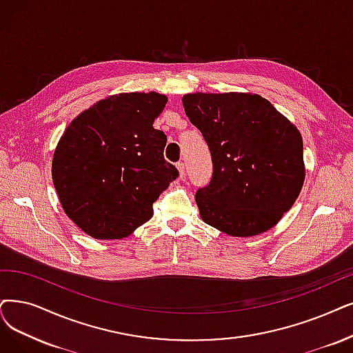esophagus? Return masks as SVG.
<instances>
[{"label":"esophagus","mask_w":353,"mask_h":353,"mask_svg":"<svg viewBox=\"0 0 353 353\" xmlns=\"http://www.w3.org/2000/svg\"><path fill=\"white\" fill-rule=\"evenodd\" d=\"M176 168H178V171H179V176H181V178L184 176V175H185V165L182 163V162H178V163H176Z\"/></svg>","instance_id":"1"}]
</instances>
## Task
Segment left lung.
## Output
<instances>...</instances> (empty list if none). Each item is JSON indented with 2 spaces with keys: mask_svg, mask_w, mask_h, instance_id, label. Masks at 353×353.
Segmentation results:
<instances>
[{
  "mask_svg": "<svg viewBox=\"0 0 353 353\" xmlns=\"http://www.w3.org/2000/svg\"><path fill=\"white\" fill-rule=\"evenodd\" d=\"M182 104L213 161L210 184L195 194L201 219L237 237L274 228L305 176L297 128L258 94L195 92Z\"/></svg>",
  "mask_w": 353,
  "mask_h": 353,
  "instance_id": "obj_1",
  "label": "left lung"
}]
</instances>
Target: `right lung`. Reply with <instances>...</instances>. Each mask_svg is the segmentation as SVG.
Returning a JSON list of instances; mask_svg holds the SVG:
<instances>
[{"mask_svg":"<svg viewBox=\"0 0 353 353\" xmlns=\"http://www.w3.org/2000/svg\"><path fill=\"white\" fill-rule=\"evenodd\" d=\"M166 103L158 92L111 95L63 132L53 154V185L66 216L91 237L133 233L178 178L163 158L166 136L153 128Z\"/></svg>","mask_w":353,"mask_h":353,"instance_id":"right-lung-1","label":"right lung"}]
</instances>
